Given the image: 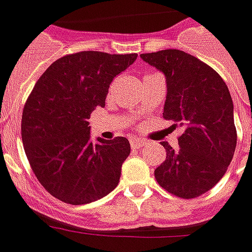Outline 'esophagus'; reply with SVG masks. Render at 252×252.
Returning <instances> with one entry per match:
<instances>
[{
  "mask_svg": "<svg viewBox=\"0 0 252 252\" xmlns=\"http://www.w3.org/2000/svg\"><path fill=\"white\" fill-rule=\"evenodd\" d=\"M144 144H146V141L143 140V139H136V137L130 139V146L133 149H140Z\"/></svg>",
  "mask_w": 252,
  "mask_h": 252,
  "instance_id": "34e87169",
  "label": "esophagus"
}]
</instances>
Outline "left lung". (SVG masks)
Masks as SVG:
<instances>
[{"mask_svg": "<svg viewBox=\"0 0 252 252\" xmlns=\"http://www.w3.org/2000/svg\"><path fill=\"white\" fill-rule=\"evenodd\" d=\"M140 57L165 77L164 119L184 129L177 150L167 141L161 143L167 157L154 177L175 196H200L223 178L237 144L227 85L208 64L182 50L168 49Z\"/></svg>", "mask_w": 252, "mask_h": 252, "instance_id": "8db88e82", "label": "left lung"}]
</instances>
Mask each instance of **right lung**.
<instances>
[{"mask_svg": "<svg viewBox=\"0 0 252 252\" xmlns=\"http://www.w3.org/2000/svg\"><path fill=\"white\" fill-rule=\"evenodd\" d=\"M136 59V53L68 54L37 80L22 113V143L36 178L54 198L87 205L118 187L130 143L92 141L87 121L105 106L113 78Z\"/></svg>", "mask_w": 252, "mask_h": 252, "instance_id": "obj_1", "label": "right lung"}]
</instances>
